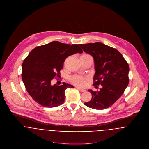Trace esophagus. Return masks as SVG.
Here are the masks:
<instances>
[{
    "mask_svg": "<svg viewBox=\"0 0 149 149\" xmlns=\"http://www.w3.org/2000/svg\"><path fill=\"white\" fill-rule=\"evenodd\" d=\"M78 89H79V91H81V92H84V91H86V90L83 89V88H79V87H78Z\"/></svg>",
    "mask_w": 149,
    "mask_h": 149,
    "instance_id": "obj_1",
    "label": "esophagus"
}]
</instances>
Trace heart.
Instances as JSON below:
<instances>
[{
    "mask_svg": "<svg viewBox=\"0 0 149 149\" xmlns=\"http://www.w3.org/2000/svg\"><path fill=\"white\" fill-rule=\"evenodd\" d=\"M81 56H84V57H87V56H90L88 54H83L81 55ZM87 79V77L80 76V75H73L70 78V81L73 83L74 85L79 86V87H83L85 86L86 83V80Z\"/></svg>",
    "mask_w": 149,
    "mask_h": 149,
    "instance_id": "heart-1",
    "label": "heart"
}]
</instances>
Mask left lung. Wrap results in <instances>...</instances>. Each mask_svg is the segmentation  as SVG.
Masks as SVG:
<instances>
[{"mask_svg": "<svg viewBox=\"0 0 149 149\" xmlns=\"http://www.w3.org/2000/svg\"><path fill=\"white\" fill-rule=\"evenodd\" d=\"M79 45L94 59L93 86H102L98 91L88 90L92 98L84 105L95 109L107 108L120 97L129 84L128 63L117 49L101 42Z\"/></svg>", "mask_w": 149, "mask_h": 149, "instance_id": "8db88e82", "label": "left lung"}]
</instances>
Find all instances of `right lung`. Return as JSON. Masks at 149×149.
Masks as SVG:
<instances>
[{"label": "right lung", "instance_id": "obj_1", "mask_svg": "<svg viewBox=\"0 0 149 149\" xmlns=\"http://www.w3.org/2000/svg\"><path fill=\"white\" fill-rule=\"evenodd\" d=\"M83 51L77 44H66L58 41L37 47L24 60L22 77L26 88L38 104L44 107H55L63 104L65 90L74 88L63 83L52 85L51 81L60 76L66 58Z\"/></svg>", "mask_w": 149, "mask_h": 149}]
</instances>
